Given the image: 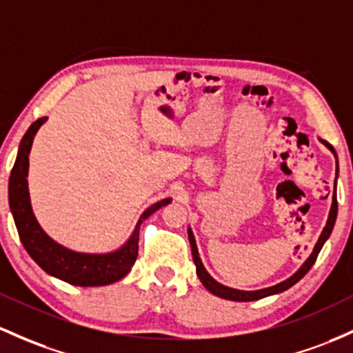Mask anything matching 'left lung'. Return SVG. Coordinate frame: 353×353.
<instances>
[{"mask_svg": "<svg viewBox=\"0 0 353 353\" xmlns=\"http://www.w3.org/2000/svg\"><path fill=\"white\" fill-rule=\"evenodd\" d=\"M323 142L325 145L328 147V149L332 150V152L335 154V149L332 147L330 144H327L325 141ZM336 211H339V203H336V196L334 194V203H332V209H330V214H328V221H327V226L323 228V231H321L319 241H316L315 248H313V253L310 254V258L307 261L303 263V266H301L300 270L296 271L295 274H293L292 278H288V280L281 281V283L274 285V286H270V288H265V290H256V292H241V290H234V288H228V286L218 283L216 280H212L211 274L208 273L206 268L203 266V263H201V258L199 254H197V248H196V241H194V236H192L191 230L188 231L189 234V243H191V251H192V259H194L196 263V271H197V276H199L201 283L204 285V288L209 290V292L212 293V295L219 296V298H226V300H233V301H254V300H259V298H265V296H270V295H274V293H281L285 292V290H288L290 286H293L296 283V281H300L301 278L305 276V274L308 273V270L312 268L313 263L316 261V256H319L321 246L325 245V241L328 239V236H330L332 230H334V224H335V219H336Z\"/></svg>", "mask_w": 353, "mask_h": 353, "instance_id": "obj_1", "label": "left lung"}]
</instances>
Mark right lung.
<instances>
[{
	"instance_id": "1",
	"label": "right lung",
	"mask_w": 353,
	"mask_h": 353,
	"mask_svg": "<svg viewBox=\"0 0 353 353\" xmlns=\"http://www.w3.org/2000/svg\"><path fill=\"white\" fill-rule=\"evenodd\" d=\"M46 117L38 119L30 125L26 134L23 135L19 144L18 157L11 169L10 176V208L13 212L14 224L21 239L23 246L28 251L37 265L52 276L60 278L70 285L77 286H103L119 281L125 276L137 259L139 251V230L141 223L149 218L157 209L170 203V199H162L145 209L144 214L139 219L132 236L120 250L107 254H87L70 251L50 236L45 234L40 224L34 219L32 204L28 194V154L32 149L33 137L37 130L43 125Z\"/></svg>"
}]
</instances>
